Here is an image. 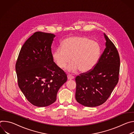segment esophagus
Wrapping results in <instances>:
<instances>
[{
    "label": "esophagus",
    "instance_id": "esophagus-1",
    "mask_svg": "<svg viewBox=\"0 0 134 134\" xmlns=\"http://www.w3.org/2000/svg\"><path fill=\"white\" fill-rule=\"evenodd\" d=\"M74 76H71V75H70V74H68V75H67V79H68V80H72V79H74Z\"/></svg>",
    "mask_w": 134,
    "mask_h": 134
}]
</instances>
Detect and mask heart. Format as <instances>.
Returning <instances> with one entry per match:
<instances>
[{
    "label": "heart",
    "mask_w": 134,
    "mask_h": 134,
    "mask_svg": "<svg viewBox=\"0 0 134 134\" xmlns=\"http://www.w3.org/2000/svg\"><path fill=\"white\" fill-rule=\"evenodd\" d=\"M99 44L89 38L82 36H70L65 39L62 47L57 48L53 52V59L60 68L67 67L69 72L79 69L82 72L91 71L97 64L100 56Z\"/></svg>",
    "instance_id": "b5f03b06"
}]
</instances>
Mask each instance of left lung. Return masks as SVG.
Instances as JSON below:
<instances>
[{
	"instance_id": "obj_1",
	"label": "left lung",
	"mask_w": 134,
	"mask_h": 134,
	"mask_svg": "<svg viewBox=\"0 0 134 134\" xmlns=\"http://www.w3.org/2000/svg\"><path fill=\"white\" fill-rule=\"evenodd\" d=\"M105 48L95 67L76 76L75 98L81 104L95 107L104 103L119 80L120 58L115 46L104 33Z\"/></svg>"
}]
</instances>
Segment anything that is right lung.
I'll list each match as a JSON object with an SVG mask.
<instances>
[{
	"mask_svg": "<svg viewBox=\"0 0 134 134\" xmlns=\"http://www.w3.org/2000/svg\"><path fill=\"white\" fill-rule=\"evenodd\" d=\"M55 35L35 32L26 41L16 63L18 85L33 105L44 107L54 103L67 75L53 62L51 45Z\"/></svg>",
	"mask_w": 134,
	"mask_h": 134,
	"instance_id": "right-lung-1",
	"label": "right lung"
}]
</instances>
